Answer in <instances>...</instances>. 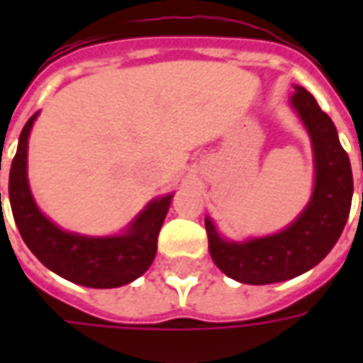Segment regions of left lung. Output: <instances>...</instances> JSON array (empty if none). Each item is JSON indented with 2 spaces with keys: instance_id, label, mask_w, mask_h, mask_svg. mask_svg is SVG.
I'll return each mask as SVG.
<instances>
[{
  "instance_id": "8db88e82",
  "label": "left lung",
  "mask_w": 363,
  "mask_h": 363,
  "mask_svg": "<svg viewBox=\"0 0 363 363\" xmlns=\"http://www.w3.org/2000/svg\"><path fill=\"white\" fill-rule=\"evenodd\" d=\"M291 106L309 132L315 157V186L303 212L280 233L245 243L221 239L212 220L206 218L212 260L225 276L241 284H276L317 267L336 245L350 213V159L338 142L333 120L303 87H296Z\"/></svg>"
}]
</instances>
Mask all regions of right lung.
I'll list each match as a JSON object with an SVG mask.
<instances>
[{
  "mask_svg": "<svg viewBox=\"0 0 363 363\" xmlns=\"http://www.w3.org/2000/svg\"><path fill=\"white\" fill-rule=\"evenodd\" d=\"M36 116L38 112L28 118L21 132L9 171V202L23 241L44 267L79 286L104 289L134 281L155 259L159 229L173 194L150 202L122 235L85 237L60 229L38 210L28 189V134Z\"/></svg>",
  "mask_w": 363,
  "mask_h": 363,
  "instance_id": "1",
  "label": "right lung"
}]
</instances>
